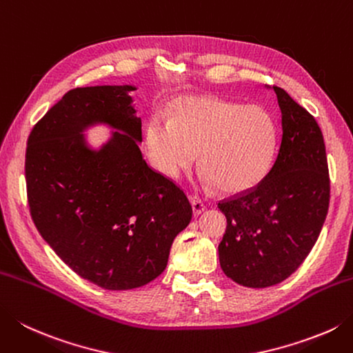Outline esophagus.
Returning a JSON list of instances; mask_svg holds the SVG:
<instances>
[{"mask_svg": "<svg viewBox=\"0 0 353 353\" xmlns=\"http://www.w3.org/2000/svg\"><path fill=\"white\" fill-rule=\"evenodd\" d=\"M190 202L192 205V211H194L196 216H199V214H202L205 211V203L197 196H190Z\"/></svg>", "mask_w": 353, "mask_h": 353, "instance_id": "1", "label": "esophagus"}]
</instances>
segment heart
I'll return each instance as SVG.
<instances>
[{
	"instance_id": "heart-1",
	"label": "heart",
	"mask_w": 353,
	"mask_h": 353,
	"mask_svg": "<svg viewBox=\"0 0 353 353\" xmlns=\"http://www.w3.org/2000/svg\"><path fill=\"white\" fill-rule=\"evenodd\" d=\"M277 147L272 116L259 105L216 98L179 99L171 121L153 116L147 125V148L154 167L171 179L197 161L205 181L226 194H239L260 183Z\"/></svg>"
}]
</instances>
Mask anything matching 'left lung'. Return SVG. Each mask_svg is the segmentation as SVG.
<instances>
[{
    "label": "left lung",
    "instance_id": "obj_1",
    "mask_svg": "<svg viewBox=\"0 0 353 353\" xmlns=\"http://www.w3.org/2000/svg\"><path fill=\"white\" fill-rule=\"evenodd\" d=\"M281 112V142L257 186L219 202L226 232L219 260L226 277L246 288L279 285L305 261L327 216L326 147L315 117L272 87Z\"/></svg>",
    "mask_w": 353,
    "mask_h": 353
}]
</instances>
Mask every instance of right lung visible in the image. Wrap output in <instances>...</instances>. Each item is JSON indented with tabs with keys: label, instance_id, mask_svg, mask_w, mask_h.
Segmentation results:
<instances>
[{
	"label": "right lung",
	"instance_id": "right-lung-1",
	"mask_svg": "<svg viewBox=\"0 0 353 353\" xmlns=\"http://www.w3.org/2000/svg\"><path fill=\"white\" fill-rule=\"evenodd\" d=\"M133 90H70L33 127L26 150L34 226L67 266L110 291L159 277L192 216L185 192L143 161ZM98 123L115 131L94 150L83 131Z\"/></svg>",
	"mask_w": 353,
	"mask_h": 353
}]
</instances>
